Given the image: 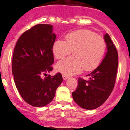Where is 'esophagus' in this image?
Segmentation results:
<instances>
[{"instance_id":"34e87169","label":"esophagus","mask_w":130,"mask_h":130,"mask_svg":"<svg viewBox=\"0 0 130 130\" xmlns=\"http://www.w3.org/2000/svg\"><path fill=\"white\" fill-rule=\"evenodd\" d=\"M69 77L67 76V75H62V78L64 80H66V79H68Z\"/></svg>"}]
</instances>
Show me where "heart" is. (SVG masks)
I'll return each instance as SVG.
<instances>
[{
  "label": "heart",
  "instance_id": "heart-1",
  "mask_svg": "<svg viewBox=\"0 0 130 130\" xmlns=\"http://www.w3.org/2000/svg\"><path fill=\"white\" fill-rule=\"evenodd\" d=\"M66 42L56 40L52 51L57 59H62L73 51V56L62 60L56 65V70L64 75H73L83 68L91 71L96 68L105 53L106 43L100 36L89 30L81 29L69 33Z\"/></svg>",
  "mask_w": 130,
  "mask_h": 130
}]
</instances>
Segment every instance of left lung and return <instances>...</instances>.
<instances>
[{
  "label": "left lung",
  "instance_id": "obj_1",
  "mask_svg": "<svg viewBox=\"0 0 130 130\" xmlns=\"http://www.w3.org/2000/svg\"><path fill=\"white\" fill-rule=\"evenodd\" d=\"M107 53L102 62L87 76L79 77L78 86L72 92L74 102L85 109L92 110L104 104L114 88L118 68V53L108 34L104 35Z\"/></svg>",
  "mask_w": 130,
  "mask_h": 130
}]
</instances>
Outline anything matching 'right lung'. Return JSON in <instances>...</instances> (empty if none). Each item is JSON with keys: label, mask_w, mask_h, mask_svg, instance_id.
Masks as SVG:
<instances>
[{"label": "right lung", "mask_w": 130, "mask_h": 130, "mask_svg": "<svg viewBox=\"0 0 130 130\" xmlns=\"http://www.w3.org/2000/svg\"><path fill=\"white\" fill-rule=\"evenodd\" d=\"M51 25L39 24L25 32L16 43L12 58V74L23 99L33 107H43L55 97L62 82L61 73L49 75L54 63L53 44L56 34Z\"/></svg>", "instance_id": "right-lung-1"}]
</instances>
